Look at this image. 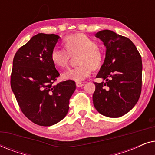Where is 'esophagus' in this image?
<instances>
[{"label": "esophagus", "mask_w": 155, "mask_h": 155, "mask_svg": "<svg viewBox=\"0 0 155 155\" xmlns=\"http://www.w3.org/2000/svg\"><path fill=\"white\" fill-rule=\"evenodd\" d=\"M83 85H84V84L82 83V82H76V86L78 87H82Z\"/></svg>", "instance_id": "34e87169"}]
</instances>
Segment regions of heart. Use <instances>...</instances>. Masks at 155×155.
Masks as SVG:
<instances>
[{"label": "heart", "mask_w": 155, "mask_h": 155, "mask_svg": "<svg viewBox=\"0 0 155 155\" xmlns=\"http://www.w3.org/2000/svg\"><path fill=\"white\" fill-rule=\"evenodd\" d=\"M65 48H53L51 58L53 63L59 68L68 66L71 56L79 54L78 62L80 65L70 68L62 74L63 79L82 81L101 67L104 62V54L97 43L84 34H75L67 36L63 39Z\"/></svg>", "instance_id": "1"}]
</instances>
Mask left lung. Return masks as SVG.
<instances>
[{
	"label": "left lung",
	"mask_w": 155,
	"mask_h": 155,
	"mask_svg": "<svg viewBox=\"0 0 155 155\" xmlns=\"http://www.w3.org/2000/svg\"><path fill=\"white\" fill-rule=\"evenodd\" d=\"M95 37L107 48L104 62L96 77L106 82H94L93 104L104 116L120 117L134 107L140 96L141 56L130 39L111 30L99 31Z\"/></svg>",
	"instance_id": "1"
}]
</instances>
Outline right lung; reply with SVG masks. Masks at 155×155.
Returning a JSON list of instances; mask_svg holds the SVG:
<instances>
[{"label": "right lung", "instance_id": "1", "mask_svg": "<svg viewBox=\"0 0 155 155\" xmlns=\"http://www.w3.org/2000/svg\"><path fill=\"white\" fill-rule=\"evenodd\" d=\"M59 36L39 33L16 52L10 85L21 111L35 124L50 126L65 118L75 82L54 84L60 75L51 58Z\"/></svg>", "mask_w": 155, "mask_h": 155}]
</instances>
